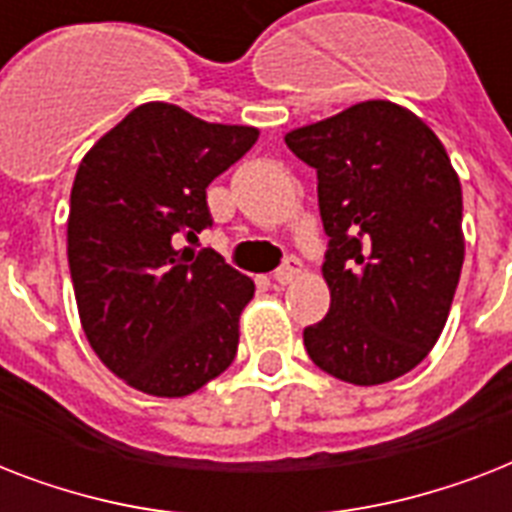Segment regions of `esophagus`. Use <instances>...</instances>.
Listing matches in <instances>:
<instances>
[{
	"label": "esophagus",
	"mask_w": 512,
	"mask_h": 512,
	"mask_svg": "<svg viewBox=\"0 0 512 512\" xmlns=\"http://www.w3.org/2000/svg\"><path fill=\"white\" fill-rule=\"evenodd\" d=\"M300 273H303V263H300L297 257H287V263L281 265L279 271L273 273V281H276V284H281V287H287V284H292V281H295Z\"/></svg>",
	"instance_id": "obj_1"
}]
</instances>
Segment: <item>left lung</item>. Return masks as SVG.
Listing matches in <instances>:
<instances>
[{
  "instance_id": "left-lung-1",
  "label": "left lung",
  "mask_w": 512,
  "mask_h": 512,
  "mask_svg": "<svg viewBox=\"0 0 512 512\" xmlns=\"http://www.w3.org/2000/svg\"><path fill=\"white\" fill-rule=\"evenodd\" d=\"M319 177L329 313L305 327L319 369L353 385L412 372L444 332L465 260L462 188L444 143L409 108L364 100L287 132Z\"/></svg>"
}]
</instances>
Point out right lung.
I'll list each match as a JSON object with an SVG mask.
<instances>
[{"label": "right lung", "instance_id": "1", "mask_svg": "<svg viewBox=\"0 0 512 512\" xmlns=\"http://www.w3.org/2000/svg\"><path fill=\"white\" fill-rule=\"evenodd\" d=\"M260 132L143 103L84 154L71 188L68 268L92 350L130 388L183 398L223 374L255 281L215 249L207 185Z\"/></svg>", "mask_w": 512, "mask_h": 512}]
</instances>
